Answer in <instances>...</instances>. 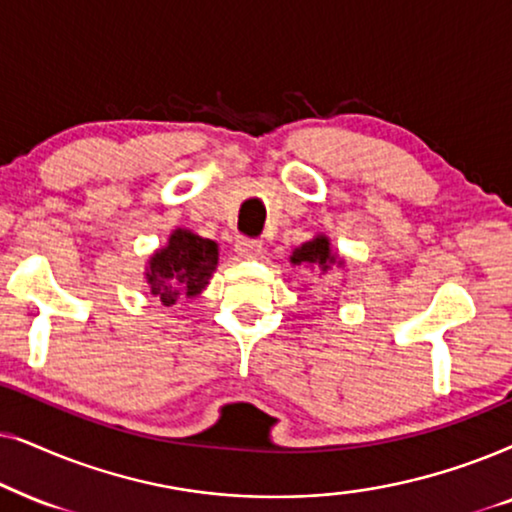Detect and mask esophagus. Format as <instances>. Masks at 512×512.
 <instances>
[{
    "mask_svg": "<svg viewBox=\"0 0 512 512\" xmlns=\"http://www.w3.org/2000/svg\"><path fill=\"white\" fill-rule=\"evenodd\" d=\"M262 248H264V245H262L260 238H245V236H241L236 241V252L241 257H248V260H250V257H260L262 255Z\"/></svg>",
    "mask_w": 512,
    "mask_h": 512,
    "instance_id": "esophagus-1",
    "label": "esophagus"
}]
</instances>
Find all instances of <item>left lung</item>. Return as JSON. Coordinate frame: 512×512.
Returning <instances> with one entry per match:
<instances>
[{"label": "left lung", "instance_id": "obj_1", "mask_svg": "<svg viewBox=\"0 0 512 512\" xmlns=\"http://www.w3.org/2000/svg\"><path fill=\"white\" fill-rule=\"evenodd\" d=\"M290 260L292 264H304V267H318L320 271H327L330 264L335 262V257L330 255V243H327V238L318 236L292 252Z\"/></svg>", "mask_w": 512, "mask_h": 512}]
</instances>
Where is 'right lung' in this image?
<instances>
[{
	"label": "right lung",
	"mask_w": 512,
	"mask_h": 512,
	"mask_svg": "<svg viewBox=\"0 0 512 512\" xmlns=\"http://www.w3.org/2000/svg\"><path fill=\"white\" fill-rule=\"evenodd\" d=\"M217 267V243L177 229L168 245L156 252L149 262L147 281L152 295L166 306L177 299L196 297L208 285V278Z\"/></svg>",
	"instance_id": "1"
}]
</instances>
